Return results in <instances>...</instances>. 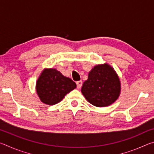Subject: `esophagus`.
Here are the masks:
<instances>
[{"mask_svg": "<svg viewBox=\"0 0 154 154\" xmlns=\"http://www.w3.org/2000/svg\"><path fill=\"white\" fill-rule=\"evenodd\" d=\"M82 81H79V82H76V84H77V88H80L82 86Z\"/></svg>", "mask_w": 154, "mask_h": 154, "instance_id": "obj_1", "label": "esophagus"}]
</instances>
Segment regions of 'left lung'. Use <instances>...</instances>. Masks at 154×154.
I'll return each mask as SVG.
<instances>
[{
    "instance_id": "1",
    "label": "left lung",
    "mask_w": 154,
    "mask_h": 154,
    "mask_svg": "<svg viewBox=\"0 0 154 154\" xmlns=\"http://www.w3.org/2000/svg\"><path fill=\"white\" fill-rule=\"evenodd\" d=\"M82 92L92 105L98 107L113 103L120 93V82L113 68L107 64L97 65L83 83Z\"/></svg>"
}]
</instances>
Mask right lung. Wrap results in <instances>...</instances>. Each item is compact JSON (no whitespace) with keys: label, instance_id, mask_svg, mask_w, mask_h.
<instances>
[{"label":"right lung","instance_id":"right-lung-1","mask_svg":"<svg viewBox=\"0 0 154 154\" xmlns=\"http://www.w3.org/2000/svg\"><path fill=\"white\" fill-rule=\"evenodd\" d=\"M76 88V83L64 77L56 69H45L36 82V92L41 100L54 105L62 100L65 95Z\"/></svg>","mask_w":154,"mask_h":154}]
</instances>
